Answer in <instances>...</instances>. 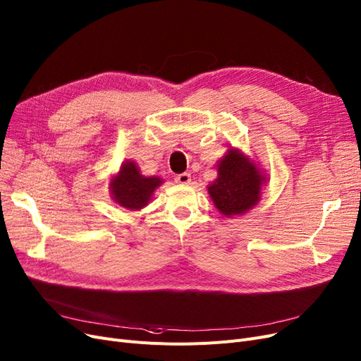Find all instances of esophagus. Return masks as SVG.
I'll return each instance as SVG.
<instances>
[{
    "mask_svg": "<svg viewBox=\"0 0 361 361\" xmlns=\"http://www.w3.org/2000/svg\"><path fill=\"white\" fill-rule=\"evenodd\" d=\"M175 180L180 185H188L191 182V175H190V173H180V175H178L175 178Z\"/></svg>",
    "mask_w": 361,
    "mask_h": 361,
    "instance_id": "1",
    "label": "esophagus"
}]
</instances>
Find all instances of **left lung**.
Returning <instances> with one entry per match:
<instances>
[{
	"label": "left lung",
	"instance_id": "1",
	"mask_svg": "<svg viewBox=\"0 0 361 361\" xmlns=\"http://www.w3.org/2000/svg\"><path fill=\"white\" fill-rule=\"evenodd\" d=\"M216 170L218 178L207 185V192L222 216H241L259 203L268 176L249 155L231 147L216 163Z\"/></svg>",
	"mask_w": 361,
	"mask_h": 361
}]
</instances>
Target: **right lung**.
<instances>
[{
    "label": "right lung",
    "instance_id": "1",
    "mask_svg": "<svg viewBox=\"0 0 361 361\" xmlns=\"http://www.w3.org/2000/svg\"><path fill=\"white\" fill-rule=\"evenodd\" d=\"M158 176H143L137 164L126 160L120 170L111 176L109 194L120 207L127 210H142L149 204L158 186L163 185Z\"/></svg>",
    "mask_w": 361,
    "mask_h": 361
}]
</instances>
